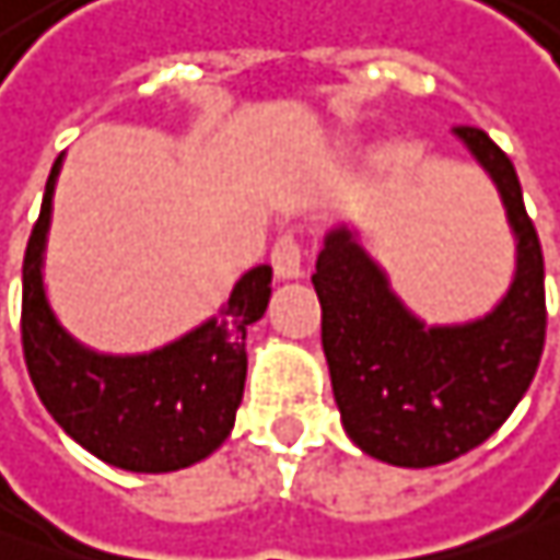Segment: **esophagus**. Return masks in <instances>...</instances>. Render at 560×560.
I'll return each instance as SVG.
<instances>
[{
  "mask_svg": "<svg viewBox=\"0 0 560 560\" xmlns=\"http://www.w3.org/2000/svg\"><path fill=\"white\" fill-rule=\"evenodd\" d=\"M270 264H273L277 277H283V280H293V277H302V273H305V252H302V242L293 232H287V235H280V238L273 242V248H270Z\"/></svg>",
  "mask_w": 560,
  "mask_h": 560,
  "instance_id": "1",
  "label": "esophagus"
}]
</instances>
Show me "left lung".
Returning a JSON list of instances; mask_svg holds the SVG:
<instances>
[{
    "label": "left lung",
    "mask_w": 560,
    "mask_h": 560,
    "mask_svg": "<svg viewBox=\"0 0 560 560\" xmlns=\"http://www.w3.org/2000/svg\"><path fill=\"white\" fill-rule=\"evenodd\" d=\"M456 137L498 184L516 235V273L494 312L427 328L347 229L328 232L312 273L343 430L366 456L401 468L481 446L526 395L545 347V260L516 168L485 130L456 127Z\"/></svg>",
    "instance_id": "obj_1"
}]
</instances>
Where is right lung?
<instances>
[{"label": "right lung", "mask_w": 560, "mask_h": 560, "mask_svg": "<svg viewBox=\"0 0 560 560\" xmlns=\"http://www.w3.org/2000/svg\"><path fill=\"white\" fill-rule=\"evenodd\" d=\"M60 165L62 155L50 168L21 267V347L31 382L62 430L107 465L178 471L207 459L229 436L242 405L245 335L267 308L273 270L252 267L229 293L220 318L162 350L95 353L62 328L44 293L40 267Z\"/></svg>", "instance_id": "add662e5"}]
</instances>
